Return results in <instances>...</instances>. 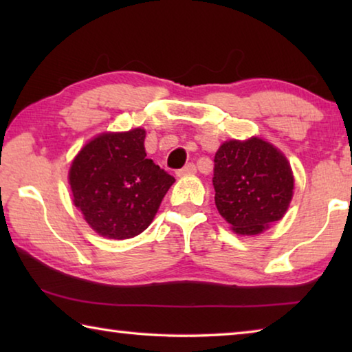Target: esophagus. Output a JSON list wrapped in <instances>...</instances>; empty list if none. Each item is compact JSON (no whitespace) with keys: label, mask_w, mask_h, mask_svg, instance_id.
I'll return each mask as SVG.
<instances>
[{"label":"esophagus","mask_w":352,"mask_h":352,"mask_svg":"<svg viewBox=\"0 0 352 352\" xmlns=\"http://www.w3.org/2000/svg\"><path fill=\"white\" fill-rule=\"evenodd\" d=\"M195 172H197V168H195V164L194 163H189V164H186L184 166L183 169H180V170H177V175L178 177H186V175H194Z\"/></svg>","instance_id":"esophagus-1"}]
</instances>
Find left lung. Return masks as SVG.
<instances>
[{
    "mask_svg": "<svg viewBox=\"0 0 352 352\" xmlns=\"http://www.w3.org/2000/svg\"><path fill=\"white\" fill-rule=\"evenodd\" d=\"M214 200L239 234H258L284 216L294 175L284 155L259 138L226 141L214 157Z\"/></svg>",
    "mask_w": 352,
    "mask_h": 352,
    "instance_id": "8db88e82",
    "label": "left lung"
}]
</instances>
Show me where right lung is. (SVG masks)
<instances>
[{
	"mask_svg": "<svg viewBox=\"0 0 352 352\" xmlns=\"http://www.w3.org/2000/svg\"><path fill=\"white\" fill-rule=\"evenodd\" d=\"M144 138L142 129L102 133L71 164L74 205L100 236L130 239L142 233L175 182L146 158Z\"/></svg>",
	"mask_w": 352,
	"mask_h": 352,
	"instance_id": "right-lung-1",
	"label": "right lung"
}]
</instances>
